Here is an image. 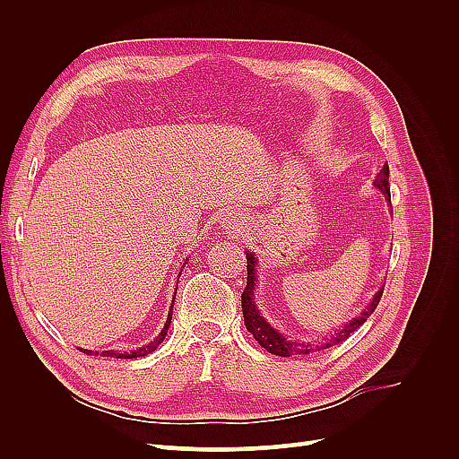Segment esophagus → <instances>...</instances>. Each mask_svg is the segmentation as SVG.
Instances as JSON below:
<instances>
[{
  "instance_id": "1",
  "label": "esophagus",
  "mask_w": 459,
  "mask_h": 459,
  "mask_svg": "<svg viewBox=\"0 0 459 459\" xmlns=\"http://www.w3.org/2000/svg\"><path fill=\"white\" fill-rule=\"evenodd\" d=\"M228 230L231 231V233H243L245 231V221H243V216L241 214H233V216H230V220H228Z\"/></svg>"
}]
</instances>
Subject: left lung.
Masks as SVG:
<instances>
[{
	"instance_id": "1",
	"label": "left lung",
	"mask_w": 459,
	"mask_h": 459,
	"mask_svg": "<svg viewBox=\"0 0 459 459\" xmlns=\"http://www.w3.org/2000/svg\"><path fill=\"white\" fill-rule=\"evenodd\" d=\"M375 187L383 191V195L386 199H391V186H388V164L383 166V170L375 178ZM256 256L253 253H247V287L241 295V307H243V317H245V327L248 333H253V337L258 341L262 349H266L270 354L275 356H308L312 352H319L324 349H331L342 341L349 339L352 333L368 322V317L377 308V304L383 297V289L381 287L377 293H375L373 300L368 304V308L351 319L349 324H344L339 327L335 333L324 337L322 341H317L316 344L304 342V341H293L287 339L281 333H277L266 319H264L255 304V290H256Z\"/></svg>"
}]
</instances>
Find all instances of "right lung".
I'll use <instances>...</instances> for the list:
<instances>
[{
  "label": "right lung",
  "instance_id": "right-lung-1",
  "mask_svg": "<svg viewBox=\"0 0 459 459\" xmlns=\"http://www.w3.org/2000/svg\"><path fill=\"white\" fill-rule=\"evenodd\" d=\"M179 273H182V272H179ZM174 299H176V293H174ZM172 307H174V300H172ZM172 307H170L169 317H166V324H164L162 331L159 333V337L152 339L149 344L142 346V349L130 351V352H118V351H103V352H101V356H103V358H122V359H132V358H142V356H147L149 352L155 351L157 346H159V344L164 341L166 333H169V327H170V322H172ZM80 351L84 352V354H88V356H91V351H84V349H80ZM95 354H100V352H95Z\"/></svg>",
  "mask_w": 459,
  "mask_h": 459
}]
</instances>
